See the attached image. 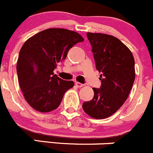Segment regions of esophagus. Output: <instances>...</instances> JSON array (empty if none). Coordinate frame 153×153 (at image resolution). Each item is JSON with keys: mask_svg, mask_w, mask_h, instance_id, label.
I'll list each match as a JSON object with an SVG mask.
<instances>
[{"mask_svg": "<svg viewBox=\"0 0 153 153\" xmlns=\"http://www.w3.org/2000/svg\"><path fill=\"white\" fill-rule=\"evenodd\" d=\"M75 85H76L77 87H84V84H81V83H80V82H78V81H76V82H75Z\"/></svg>", "mask_w": 153, "mask_h": 153, "instance_id": "1", "label": "esophagus"}]
</instances>
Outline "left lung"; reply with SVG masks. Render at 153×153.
<instances>
[{
    "label": "left lung",
    "mask_w": 153,
    "mask_h": 153,
    "mask_svg": "<svg viewBox=\"0 0 153 153\" xmlns=\"http://www.w3.org/2000/svg\"><path fill=\"white\" fill-rule=\"evenodd\" d=\"M96 67L102 72L100 89L83 103L84 112L94 119H105L116 113L126 101L134 79V59L129 48L114 36L87 33Z\"/></svg>",
    "instance_id": "obj_1"
}]
</instances>
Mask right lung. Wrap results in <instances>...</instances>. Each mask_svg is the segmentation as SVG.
<instances>
[{"label": "right lung", "mask_w": 153, "mask_h": 153, "mask_svg": "<svg viewBox=\"0 0 153 153\" xmlns=\"http://www.w3.org/2000/svg\"><path fill=\"white\" fill-rule=\"evenodd\" d=\"M84 40L75 31L48 28L24 43L16 66L18 79L25 100L34 110L47 113L57 109L64 93L73 87V81L62 80L54 70L69 50Z\"/></svg>", "instance_id": "add662e5"}]
</instances>
